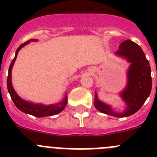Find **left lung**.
Here are the masks:
<instances>
[{
  "mask_svg": "<svg viewBox=\"0 0 157 157\" xmlns=\"http://www.w3.org/2000/svg\"><path fill=\"white\" fill-rule=\"evenodd\" d=\"M116 53L131 63L128 71V83L121 94L127 105V109L121 113L113 112L110 106L98 101L97 94L94 105L99 112L105 114L119 118L127 117L138 112L149 98L152 90L151 67L141 47L130 40L123 41Z\"/></svg>",
  "mask_w": 157,
  "mask_h": 157,
  "instance_id": "1",
  "label": "left lung"
}]
</instances>
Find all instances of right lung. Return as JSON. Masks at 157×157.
Instances as JSON below:
<instances>
[{"label":"right lung","instance_id":"obj_1","mask_svg":"<svg viewBox=\"0 0 157 157\" xmlns=\"http://www.w3.org/2000/svg\"><path fill=\"white\" fill-rule=\"evenodd\" d=\"M31 41H36V40H31ZM30 42V41H27L26 42L23 43L22 45H19V48L16 52V56L15 58L12 59V63H11L9 68H8V75L7 78V88L9 94L11 96L12 101H13L14 105H16L18 109L21 111V112L27 113V114L32 115V116H35V117H45V116H50L56 115L59 113L60 112L63 110L67 102V95L63 98V101L59 103L56 104V105H48V106H45L42 105H35V104H32L30 102H27L26 101H23V99L19 98V96L16 94V93L14 90L13 87L12 85V80H11V74H12V68L14 64V62L16 60L17 57V54L19 52V50L25 45H27Z\"/></svg>","mask_w":157,"mask_h":157}]
</instances>
